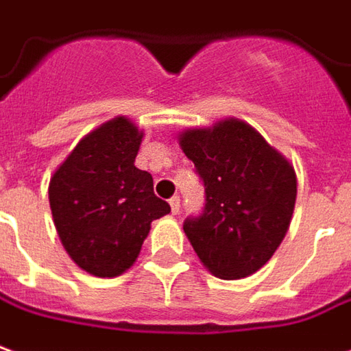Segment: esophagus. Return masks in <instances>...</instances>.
I'll return each mask as SVG.
<instances>
[{
	"mask_svg": "<svg viewBox=\"0 0 351 351\" xmlns=\"http://www.w3.org/2000/svg\"><path fill=\"white\" fill-rule=\"evenodd\" d=\"M169 203H171V210L176 215V213L180 210V197H178V195H173V197L169 199Z\"/></svg>",
	"mask_w": 351,
	"mask_h": 351,
	"instance_id": "34e87169",
	"label": "esophagus"
}]
</instances>
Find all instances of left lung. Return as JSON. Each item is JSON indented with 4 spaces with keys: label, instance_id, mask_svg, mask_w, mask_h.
Returning <instances> with one entry per match:
<instances>
[{
    "label": "left lung",
    "instance_id": "left-lung-1",
    "mask_svg": "<svg viewBox=\"0 0 351 351\" xmlns=\"http://www.w3.org/2000/svg\"><path fill=\"white\" fill-rule=\"evenodd\" d=\"M205 186V207L184 232L205 268L220 279L261 269L283 241L296 201L295 169L251 125L228 119L180 134Z\"/></svg>",
    "mask_w": 351,
    "mask_h": 351
}]
</instances>
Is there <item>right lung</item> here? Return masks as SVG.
Listing matches in <instances>:
<instances>
[{
    "label": "right lung",
    "mask_w": 351,
    "mask_h": 351,
    "mask_svg": "<svg viewBox=\"0 0 351 351\" xmlns=\"http://www.w3.org/2000/svg\"><path fill=\"white\" fill-rule=\"evenodd\" d=\"M142 133L129 119L100 125L72 150L49 184L58 237L77 266L116 278L136 261L152 220L171 213L150 173L134 167Z\"/></svg>",
    "instance_id": "add662e5"
}]
</instances>
